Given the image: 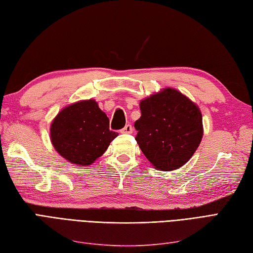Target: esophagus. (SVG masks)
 I'll return each mask as SVG.
<instances>
[{"instance_id": "esophagus-1", "label": "esophagus", "mask_w": 253, "mask_h": 253, "mask_svg": "<svg viewBox=\"0 0 253 253\" xmlns=\"http://www.w3.org/2000/svg\"><path fill=\"white\" fill-rule=\"evenodd\" d=\"M120 132L125 133V134H131V133H133V127L131 125H126Z\"/></svg>"}]
</instances>
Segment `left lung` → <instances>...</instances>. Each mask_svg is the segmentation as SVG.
<instances>
[{
  "label": "left lung",
  "mask_w": 253,
  "mask_h": 253,
  "mask_svg": "<svg viewBox=\"0 0 253 253\" xmlns=\"http://www.w3.org/2000/svg\"><path fill=\"white\" fill-rule=\"evenodd\" d=\"M136 139L156 169L173 170L187 163L203 136L199 107L175 89H164L139 104Z\"/></svg>",
  "instance_id": "1"
}]
</instances>
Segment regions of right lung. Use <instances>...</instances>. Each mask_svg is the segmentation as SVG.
Returning <instances> with one entry per match:
<instances>
[{
  "mask_svg": "<svg viewBox=\"0 0 253 253\" xmlns=\"http://www.w3.org/2000/svg\"><path fill=\"white\" fill-rule=\"evenodd\" d=\"M118 133L109 130V119L93 100L67 106L51 123L52 145L67 161L90 165L106 151Z\"/></svg>",
  "mask_w": 253,
  "mask_h": 253,
  "instance_id": "obj_1",
  "label": "right lung"
}]
</instances>
